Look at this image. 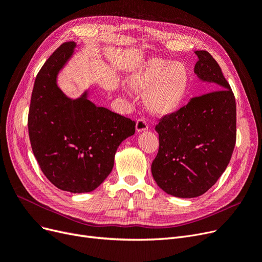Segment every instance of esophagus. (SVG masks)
<instances>
[{"instance_id":"esophagus-1","label":"esophagus","mask_w":262,"mask_h":262,"mask_svg":"<svg viewBox=\"0 0 262 262\" xmlns=\"http://www.w3.org/2000/svg\"><path fill=\"white\" fill-rule=\"evenodd\" d=\"M149 128V125L147 123V121L144 119H139L137 120L136 122V130L139 133V132H144L147 130Z\"/></svg>"}]
</instances>
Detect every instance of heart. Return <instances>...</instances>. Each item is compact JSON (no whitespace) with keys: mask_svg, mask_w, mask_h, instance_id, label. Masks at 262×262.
I'll use <instances>...</instances> for the list:
<instances>
[{"mask_svg":"<svg viewBox=\"0 0 262 262\" xmlns=\"http://www.w3.org/2000/svg\"><path fill=\"white\" fill-rule=\"evenodd\" d=\"M130 89L144 94L147 108L159 115L176 112L190 90V72L182 62L151 59L128 81Z\"/></svg>","mask_w":262,"mask_h":262,"instance_id":"1","label":"heart"}]
</instances>
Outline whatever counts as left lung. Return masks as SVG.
I'll return each mask as SVG.
<instances>
[{
  "mask_svg": "<svg viewBox=\"0 0 262 262\" xmlns=\"http://www.w3.org/2000/svg\"><path fill=\"white\" fill-rule=\"evenodd\" d=\"M195 54L194 73L217 91L194 97L178 111L163 116L156 126L160 148L151 165L158 186L183 199L200 196L215 185L236 141L234 94L212 56L206 51Z\"/></svg>",
  "mask_w": 262,
  "mask_h": 262,
  "instance_id": "1",
  "label": "left lung"
}]
</instances>
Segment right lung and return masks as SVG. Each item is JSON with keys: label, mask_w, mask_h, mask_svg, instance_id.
Instances as JSON below:
<instances>
[{"label": "right lung", "mask_w": 262, "mask_h": 262, "mask_svg": "<svg viewBox=\"0 0 262 262\" xmlns=\"http://www.w3.org/2000/svg\"><path fill=\"white\" fill-rule=\"evenodd\" d=\"M76 44H61L38 71L31 95L28 129L34 157L46 178L58 189L85 193L109 176L119 146L135 134V121L97 106L85 92L67 97L57 75Z\"/></svg>", "instance_id": "obj_1"}]
</instances>
